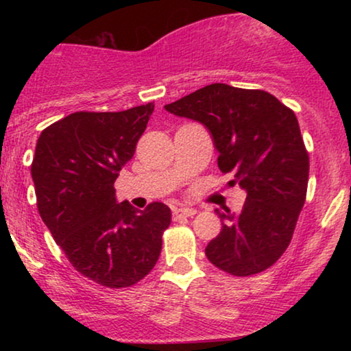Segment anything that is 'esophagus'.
<instances>
[{
  "label": "esophagus",
  "mask_w": 351,
  "mask_h": 351,
  "mask_svg": "<svg viewBox=\"0 0 351 351\" xmlns=\"http://www.w3.org/2000/svg\"><path fill=\"white\" fill-rule=\"evenodd\" d=\"M196 215V209L193 208H176L175 211H173V216L175 217H191Z\"/></svg>",
  "instance_id": "1"
}]
</instances>
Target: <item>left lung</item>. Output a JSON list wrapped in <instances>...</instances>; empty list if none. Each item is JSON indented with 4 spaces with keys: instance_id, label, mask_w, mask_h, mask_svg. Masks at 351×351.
Masks as SVG:
<instances>
[{
    "instance_id": "obj_1",
    "label": "left lung",
    "mask_w": 351,
    "mask_h": 351,
    "mask_svg": "<svg viewBox=\"0 0 351 351\" xmlns=\"http://www.w3.org/2000/svg\"><path fill=\"white\" fill-rule=\"evenodd\" d=\"M165 108L208 128L219 170L247 193L236 215L216 209L223 228L204 249L209 263L237 277L269 269L291 244L307 196L308 153L295 114L269 92L228 84Z\"/></svg>"
}]
</instances>
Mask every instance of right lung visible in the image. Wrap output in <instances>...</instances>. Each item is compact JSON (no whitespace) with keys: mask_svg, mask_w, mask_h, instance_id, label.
<instances>
[{"mask_svg":"<svg viewBox=\"0 0 351 351\" xmlns=\"http://www.w3.org/2000/svg\"><path fill=\"white\" fill-rule=\"evenodd\" d=\"M155 106L74 112L39 135L31 175L44 224L75 271L104 287H130L155 267L167 204L117 203L114 183L132 160Z\"/></svg>","mask_w":351,"mask_h":351,"instance_id":"add662e5","label":"right lung"}]
</instances>
